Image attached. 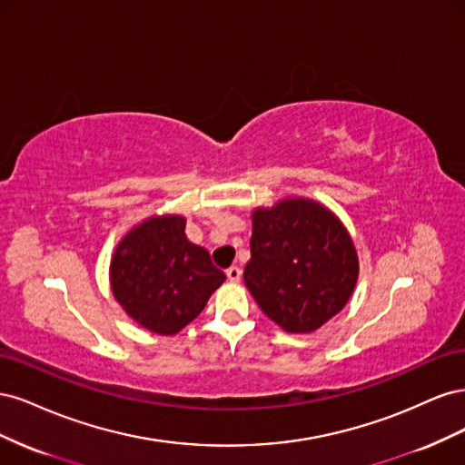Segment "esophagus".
Returning <instances> with one entry per match:
<instances>
[{
  "label": "esophagus",
  "instance_id": "esophagus-1",
  "mask_svg": "<svg viewBox=\"0 0 465 465\" xmlns=\"http://www.w3.org/2000/svg\"><path fill=\"white\" fill-rule=\"evenodd\" d=\"M241 275H242V272H241V267H236V265H231L229 270H227V279L229 281H232V283H238V281H241Z\"/></svg>",
  "mask_w": 465,
  "mask_h": 465
}]
</instances>
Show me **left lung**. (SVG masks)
Here are the masks:
<instances>
[{
  "instance_id": "left-lung-1",
  "label": "left lung",
  "mask_w": 465,
  "mask_h": 465,
  "mask_svg": "<svg viewBox=\"0 0 465 465\" xmlns=\"http://www.w3.org/2000/svg\"><path fill=\"white\" fill-rule=\"evenodd\" d=\"M244 283L262 312L291 333L318 330L347 304L359 275L353 241L326 207L283 200L252 215Z\"/></svg>"
}]
</instances>
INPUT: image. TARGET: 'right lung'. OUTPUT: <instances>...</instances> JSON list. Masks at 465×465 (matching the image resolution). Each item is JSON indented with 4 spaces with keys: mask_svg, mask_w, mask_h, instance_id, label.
<instances>
[{
    "mask_svg": "<svg viewBox=\"0 0 465 465\" xmlns=\"http://www.w3.org/2000/svg\"><path fill=\"white\" fill-rule=\"evenodd\" d=\"M182 217H151L120 242L110 265L112 292L143 328L173 335L198 316L224 273L192 244Z\"/></svg>",
    "mask_w": 465,
    "mask_h": 465,
    "instance_id": "obj_1",
    "label": "right lung"
}]
</instances>
